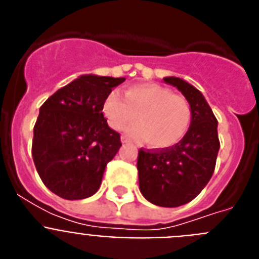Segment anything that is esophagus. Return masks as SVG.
<instances>
[{
	"label": "esophagus",
	"mask_w": 259,
	"mask_h": 259,
	"mask_svg": "<svg viewBox=\"0 0 259 259\" xmlns=\"http://www.w3.org/2000/svg\"><path fill=\"white\" fill-rule=\"evenodd\" d=\"M120 141H122V144H128V143H130V140H128V139L125 136L120 137Z\"/></svg>",
	"instance_id": "1"
}]
</instances>
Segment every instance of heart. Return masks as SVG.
Listing matches in <instances>:
<instances>
[{"instance_id": "1", "label": "heart", "mask_w": 259, "mask_h": 259, "mask_svg": "<svg viewBox=\"0 0 259 259\" xmlns=\"http://www.w3.org/2000/svg\"><path fill=\"white\" fill-rule=\"evenodd\" d=\"M104 114L110 127L122 131L139 119V124L125 130L135 139H146L152 148L166 149L185 136L192 111L183 96L174 95L158 84H136L124 92H111L104 102Z\"/></svg>"}]
</instances>
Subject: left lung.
<instances>
[{
	"label": "left lung",
	"mask_w": 259,
	"mask_h": 259,
	"mask_svg": "<svg viewBox=\"0 0 259 259\" xmlns=\"http://www.w3.org/2000/svg\"><path fill=\"white\" fill-rule=\"evenodd\" d=\"M163 80L179 89L188 101L191 125L176 145L139 152V185L153 205L178 207L197 197L211 179L221 146L218 120L196 87L180 77L166 76Z\"/></svg>",
	"instance_id": "left-lung-1"
}]
</instances>
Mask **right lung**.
Segmentation results:
<instances>
[{"label": "right lung", "mask_w": 259, "mask_h": 259, "mask_svg": "<svg viewBox=\"0 0 259 259\" xmlns=\"http://www.w3.org/2000/svg\"><path fill=\"white\" fill-rule=\"evenodd\" d=\"M124 77L81 75L50 96L33 127L32 157L41 180L65 200L96 193L106 164L122 146L102 109Z\"/></svg>", "instance_id": "obj_1"}]
</instances>
